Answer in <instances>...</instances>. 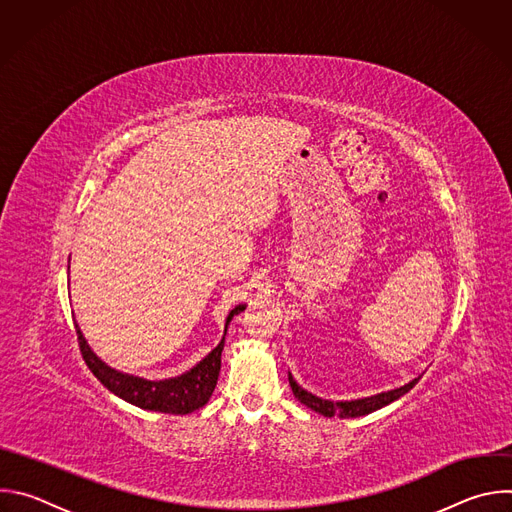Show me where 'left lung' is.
<instances>
[{
  "label": "left lung",
  "instance_id": "obj_1",
  "mask_svg": "<svg viewBox=\"0 0 512 512\" xmlns=\"http://www.w3.org/2000/svg\"><path fill=\"white\" fill-rule=\"evenodd\" d=\"M419 377L413 379L411 383L399 387V389H393V391H387V393H379V395H373V397H364V399H354V401H328V399H320L312 393H308L306 389H302L294 377L289 375V385H291V391H294L296 399L304 405H308L312 411L324 415V417H360V415H369L393 401H397L399 397H403L407 391H411L415 385H417Z\"/></svg>",
  "mask_w": 512,
  "mask_h": 512
}]
</instances>
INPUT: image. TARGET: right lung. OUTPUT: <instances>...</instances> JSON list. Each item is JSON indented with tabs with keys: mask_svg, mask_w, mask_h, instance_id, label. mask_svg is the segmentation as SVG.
I'll return each mask as SVG.
<instances>
[{
	"mask_svg": "<svg viewBox=\"0 0 512 512\" xmlns=\"http://www.w3.org/2000/svg\"><path fill=\"white\" fill-rule=\"evenodd\" d=\"M245 306H237L235 310H231L229 318H227V326L233 320V316H237L239 312H243ZM77 328V336H79V346H81V354L87 362V367L91 369V373L117 397H121L123 401L148 409V411H160V413H172V415H186L192 413L200 407H204L216 387L218 381V373H221V354H223V346H225V336L223 340L218 342V346L208 352L194 369H190L188 373L174 377V379H164V381H148L141 377H133V375H125L119 373L107 364L91 350V346L87 344L79 324H75ZM227 334V328H225Z\"/></svg>",
	"mask_w": 512,
	"mask_h": 512,
	"instance_id": "add662e5",
	"label": "right lung"
}]
</instances>
